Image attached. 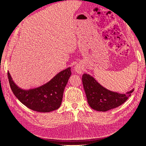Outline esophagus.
<instances>
[{
  "label": "esophagus",
  "mask_w": 146,
  "mask_h": 146,
  "mask_svg": "<svg viewBox=\"0 0 146 146\" xmlns=\"http://www.w3.org/2000/svg\"><path fill=\"white\" fill-rule=\"evenodd\" d=\"M75 71H76L78 74H82L83 72V68L82 66L80 64H77L74 67Z\"/></svg>",
  "instance_id": "1"
}]
</instances>
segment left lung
<instances>
[{
    "label": "left lung",
    "instance_id": "8db88e82",
    "mask_svg": "<svg viewBox=\"0 0 146 146\" xmlns=\"http://www.w3.org/2000/svg\"><path fill=\"white\" fill-rule=\"evenodd\" d=\"M82 82L88 104L91 108L99 111H107L121 105L134 91L133 89L125 94L110 91L86 74L82 76Z\"/></svg>",
    "mask_w": 146,
    "mask_h": 146
}]
</instances>
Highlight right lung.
Instances as JSON below:
<instances>
[{"label":"right lung","instance_id":"right-lung-1","mask_svg":"<svg viewBox=\"0 0 146 146\" xmlns=\"http://www.w3.org/2000/svg\"><path fill=\"white\" fill-rule=\"evenodd\" d=\"M70 75V68H68L57 74L44 85L29 90L17 86L9 72L8 78L13 94L22 104L33 111L47 113L57 110L61 106L64 88Z\"/></svg>","mask_w":146,"mask_h":146}]
</instances>
